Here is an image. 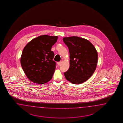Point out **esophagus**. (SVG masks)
Wrapping results in <instances>:
<instances>
[{
	"instance_id": "esophagus-1",
	"label": "esophagus",
	"mask_w": 123,
	"mask_h": 123,
	"mask_svg": "<svg viewBox=\"0 0 123 123\" xmlns=\"http://www.w3.org/2000/svg\"><path fill=\"white\" fill-rule=\"evenodd\" d=\"M62 63V62H57V64H58V65H60V64H61V63Z\"/></svg>"
}]
</instances>
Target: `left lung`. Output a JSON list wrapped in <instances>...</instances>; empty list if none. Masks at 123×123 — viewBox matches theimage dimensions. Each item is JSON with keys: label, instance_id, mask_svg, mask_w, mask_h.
Returning a JSON list of instances; mask_svg holds the SVG:
<instances>
[{"label": "left lung", "instance_id": "8db88e82", "mask_svg": "<svg viewBox=\"0 0 123 123\" xmlns=\"http://www.w3.org/2000/svg\"><path fill=\"white\" fill-rule=\"evenodd\" d=\"M63 41L70 54V66L64 73V76L73 84H81L90 78L96 69L97 50L89 41L78 37H64Z\"/></svg>", "mask_w": 123, "mask_h": 123}]
</instances>
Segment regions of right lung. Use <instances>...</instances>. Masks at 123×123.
Wrapping results in <instances>:
<instances>
[{
  "instance_id": "add662e5",
  "label": "right lung",
  "mask_w": 123,
  "mask_h": 123,
  "mask_svg": "<svg viewBox=\"0 0 123 123\" xmlns=\"http://www.w3.org/2000/svg\"><path fill=\"white\" fill-rule=\"evenodd\" d=\"M57 39V36L42 35L32 39L23 49L21 64L31 82L43 84L52 79L56 63L53 60L54 53L51 49Z\"/></svg>"
}]
</instances>
